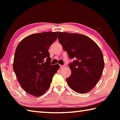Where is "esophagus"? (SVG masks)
<instances>
[{"mask_svg": "<svg viewBox=\"0 0 120 120\" xmlns=\"http://www.w3.org/2000/svg\"><path fill=\"white\" fill-rule=\"evenodd\" d=\"M65 67V65H60V68H64Z\"/></svg>", "mask_w": 120, "mask_h": 120, "instance_id": "esophagus-1", "label": "esophagus"}]
</instances>
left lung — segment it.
<instances>
[{
	"label": "left lung",
	"instance_id": "1",
	"mask_svg": "<svg viewBox=\"0 0 120 120\" xmlns=\"http://www.w3.org/2000/svg\"><path fill=\"white\" fill-rule=\"evenodd\" d=\"M58 40L72 59L71 75L66 79L68 86L79 93L91 91L98 83L104 68L103 53L95 42L85 35L59 32Z\"/></svg>",
	"mask_w": 120,
	"mask_h": 120
}]
</instances>
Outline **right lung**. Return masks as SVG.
<instances>
[{"label": "right lung", "instance_id": "obj_1", "mask_svg": "<svg viewBox=\"0 0 120 120\" xmlns=\"http://www.w3.org/2000/svg\"><path fill=\"white\" fill-rule=\"evenodd\" d=\"M58 32L34 34L22 40L15 50L14 72L22 88L35 96L49 88L60 66L51 65L48 48L57 40Z\"/></svg>", "mask_w": 120, "mask_h": 120}]
</instances>
